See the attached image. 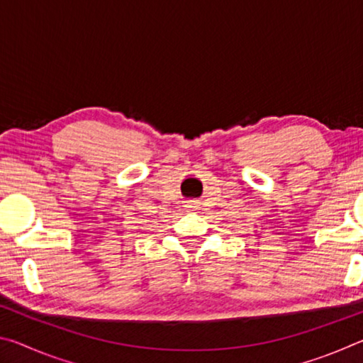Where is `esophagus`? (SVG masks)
I'll return each instance as SVG.
<instances>
[{
  "label": "esophagus",
  "instance_id": "esophagus-1",
  "mask_svg": "<svg viewBox=\"0 0 363 363\" xmlns=\"http://www.w3.org/2000/svg\"><path fill=\"white\" fill-rule=\"evenodd\" d=\"M187 208H192V210H195V208H196V205L195 203H190Z\"/></svg>",
  "mask_w": 363,
  "mask_h": 363
}]
</instances>
